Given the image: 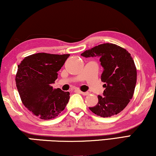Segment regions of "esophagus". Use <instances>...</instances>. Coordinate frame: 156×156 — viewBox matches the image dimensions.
<instances>
[{"label":"esophagus","instance_id":"esophagus-1","mask_svg":"<svg viewBox=\"0 0 156 156\" xmlns=\"http://www.w3.org/2000/svg\"><path fill=\"white\" fill-rule=\"evenodd\" d=\"M79 93L80 94H82L83 95H87L89 94L88 92H82V91H79Z\"/></svg>","mask_w":156,"mask_h":156}]
</instances>
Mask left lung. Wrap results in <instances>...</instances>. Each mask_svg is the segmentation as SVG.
<instances>
[{"label":"left lung","mask_w":156,"mask_h":156,"mask_svg":"<svg viewBox=\"0 0 156 156\" xmlns=\"http://www.w3.org/2000/svg\"><path fill=\"white\" fill-rule=\"evenodd\" d=\"M81 56L100 57L104 69L101 76L105 83L104 95H98V104L90 109L102 117L119 114L132 98L136 83V68L131 54L119 46L106 43L86 50Z\"/></svg>","instance_id":"obj_1"}]
</instances>
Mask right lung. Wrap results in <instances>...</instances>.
<instances>
[{
	"label": "right lung",
	"mask_w": 156,
	"mask_h": 156,
	"mask_svg": "<svg viewBox=\"0 0 156 156\" xmlns=\"http://www.w3.org/2000/svg\"><path fill=\"white\" fill-rule=\"evenodd\" d=\"M70 54L38 53L25 57L17 66L16 87L25 107L41 119H51L65 109L69 92L51 86Z\"/></svg>",
	"instance_id": "add662e5"
}]
</instances>
